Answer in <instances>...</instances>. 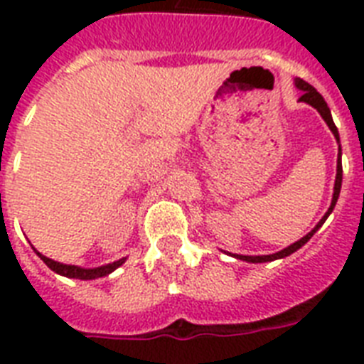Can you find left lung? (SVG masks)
I'll use <instances>...</instances> for the list:
<instances>
[{"mask_svg":"<svg viewBox=\"0 0 364 364\" xmlns=\"http://www.w3.org/2000/svg\"><path fill=\"white\" fill-rule=\"evenodd\" d=\"M294 85H296V88L299 90H302V96L299 98V102H306V104H310L311 107H316L317 111H319V115L323 117V121L327 122V126L331 128V132L334 134V137H336V141L340 143V136H338V128L334 126V121H333V115H331V109H328L327 102L323 100V96L319 92H317L316 88L311 87V85H308L306 81H302V79H296L294 81ZM340 154H342V149H340L338 153V166H336V181H334V194H333V202H331V208L327 210V213L323 215V219L316 225V228L311 230V232H308L304 236V238H300L299 242L291 243L289 247L282 249V251H277V253L274 255H257V257H251V255H234L236 259H242V260H247V262H270V260H277V259H283V257H289L291 253H294V251H299L302 245H304L308 240L314 236V234L321 228V225L325 221H327V217L333 213L334 205H336V200H338L340 196V188H342V162H340Z\"/></svg>","mask_w":364,"mask_h":364,"instance_id":"obj_1","label":"left lung"}]
</instances>
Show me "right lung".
Masks as SVG:
<instances>
[{"instance_id":"add662e5","label":"right lung","mask_w":364,"mask_h":364,"mask_svg":"<svg viewBox=\"0 0 364 364\" xmlns=\"http://www.w3.org/2000/svg\"><path fill=\"white\" fill-rule=\"evenodd\" d=\"M37 255H39V259L45 262V264L50 268L53 272L60 274V276L65 277H75V279H96V277H104L107 274H111L113 270H117L119 266H122L126 259H119L115 262H111V264L105 266H98V268H81V266H73V264H62V262H56V260L48 259L45 255H41L37 249H33Z\"/></svg>"}]
</instances>
